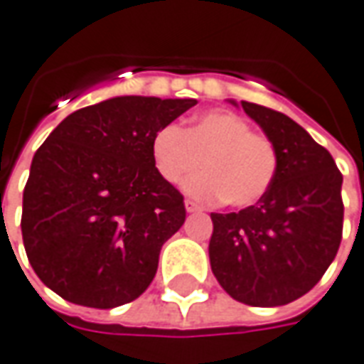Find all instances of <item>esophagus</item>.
I'll return each instance as SVG.
<instances>
[{
	"instance_id": "obj_1",
	"label": "esophagus",
	"mask_w": 364,
	"mask_h": 364,
	"mask_svg": "<svg viewBox=\"0 0 364 364\" xmlns=\"http://www.w3.org/2000/svg\"><path fill=\"white\" fill-rule=\"evenodd\" d=\"M184 206H186L188 214H196V212H202V208L198 206L196 202H192V200H186V202H184Z\"/></svg>"
}]
</instances>
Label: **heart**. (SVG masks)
Listing matches in <instances>:
<instances>
[{
    "mask_svg": "<svg viewBox=\"0 0 364 364\" xmlns=\"http://www.w3.org/2000/svg\"><path fill=\"white\" fill-rule=\"evenodd\" d=\"M150 156L168 184H178L196 170L202 158L206 170L184 180V192L198 200H224L234 208L262 200L277 172L275 144L230 110L204 112L184 130L162 127L152 136Z\"/></svg>",
    "mask_w": 364,
    "mask_h": 364,
    "instance_id": "heart-1",
    "label": "heart"
}]
</instances>
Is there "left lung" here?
Returning <instances> with one entry per match:
<instances>
[{
  "mask_svg": "<svg viewBox=\"0 0 364 364\" xmlns=\"http://www.w3.org/2000/svg\"><path fill=\"white\" fill-rule=\"evenodd\" d=\"M242 109L275 144L277 172L255 206L212 214L208 254L215 279L235 301L277 307L311 291L335 259L343 176L295 120L255 102L242 101Z\"/></svg>",
  "mask_w": 364,
  "mask_h": 364,
  "instance_id": "8db88e82",
  "label": "left lung"
}]
</instances>
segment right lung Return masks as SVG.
I'll return each mask as SVG.
<instances>
[{
    "instance_id": "right-lung-1",
    "label": "right lung",
    "mask_w": 364,
    "mask_h": 364,
    "mask_svg": "<svg viewBox=\"0 0 364 364\" xmlns=\"http://www.w3.org/2000/svg\"><path fill=\"white\" fill-rule=\"evenodd\" d=\"M196 99L112 97L75 110L35 152L21 234L41 282L67 301L112 309L146 291L184 198L158 176L154 132Z\"/></svg>"
}]
</instances>
